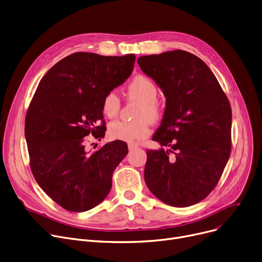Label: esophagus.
Segmentation results:
<instances>
[{
    "instance_id": "obj_1",
    "label": "esophagus",
    "mask_w": 262,
    "mask_h": 262,
    "mask_svg": "<svg viewBox=\"0 0 262 262\" xmlns=\"http://www.w3.org/2000/svg\"><path fill=\"white\" fill-rule=\"evenodd\" d=\"M128 148H129V150H133V149H136V148H138V145H137V144H133V143H130V144H128Z\"/></svg>"
}]
</instances>
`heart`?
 <instances>
[{"instance_id":"b5f03b06","label":"heart","mask_w":262,"mask_h":262,"mask_svg":"<svg viewBox=\"0 0 262 262\" xmlns=\"http://www.w3.org/2000/svg\"><path fill=\"white\" fill-rule=\"evenodd\" d=\"M127 95L130 99L140 102L136 117L133 121L115 120L109 125V134L115 140L134 142L143 140L149 134V124L158 121L162 116L160 104L157 102L158 88L145 76H137L129 83ZM120 102L114 92L107 93L101 104L102 113L109 118H114L119 111Z\"/></svg>"}]
</instances>
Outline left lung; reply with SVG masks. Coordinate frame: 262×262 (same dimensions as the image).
<instances>
[{
    "mask_svg": "<svg viewBox=\"0 0 262 262\" xmlns=\"http://www.w3.org/2000/svg\"><path fill=\"white\" fill-rule=\"evenodd\" d=\"M137 63L166 97L161 126L152 140L169 149L147 150L145 182L168 205H193L217 185L229 159L228 99L210 69L191 53L177 50L142 56Z\"/></svg>",
    "mask_w": 262,
    "mask_h": 262,
    "instance_id": "left-lung-1",
    "label": "left lung"
}]
</instances>
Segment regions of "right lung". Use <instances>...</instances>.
Listing matches in <instances>:
<instances>
[{
    "label": "right lung",
    "mask_w": 262,
    "mask_h": 262,
    "mask_svg": "<svg viewBox=\"0 0 262 262\" xmlns=\"http://www.w3.org/2000/svg\"><path fill=\"white\" fill-rule=\"evenodd\" d=\"M134 62L133 54L74 53L45 74L30 102L25 118L30 168L44 192L69 211L101 203L115 168L127 156L121 141L91 152L85 136H104L103 126H97L103 118L102 99L129 78Z\"/></svg>",
    "instance_id": "obj_1"
}]
</instances>
